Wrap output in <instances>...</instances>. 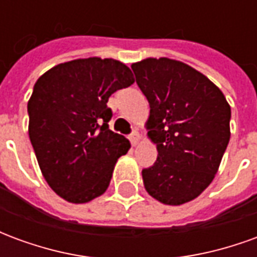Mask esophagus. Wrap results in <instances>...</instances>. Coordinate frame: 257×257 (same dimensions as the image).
Returning a JSON list of instances; mask_svg holds the SVG:
<instances>
[{"label":"esophagus","instance_id":"1","mask_svg":"<svg viewBox=\"0 0 257 257\" xmlns=\"http://www.w3.org/2000/svg\"><path fill=\"white\" fill-rule=\"evenodd\" d=\"M129 140H131V143H132V146H138V145H139L140 135L138 134V131H134L132 134L129 135Z\"/></svg>","mask_w":257,"mask_h":257}]
</instances>
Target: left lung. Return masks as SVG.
Masks as SVG:
<instances>
[{"instance_id":"1","label":"left lung","mask_w":257,"mask_h":257,"mask_svg":"<svg viewBox=\"0 0 257 257\" xmlns=\"http://www.w3.org/2000/svg\"><path fill=\"white\" fill-rule=\"evenodd\" d=\"M132 70L150 103L147 135L158 150L154 165L142 171L146 190L162 204H186L215 178L230 140L231 108L189 64L149 58Z\"/></svg>"}]
</instances>
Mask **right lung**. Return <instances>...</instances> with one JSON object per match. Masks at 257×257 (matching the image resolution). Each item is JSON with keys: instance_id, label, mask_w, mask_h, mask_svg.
<instances>
[{"instance_id": "obj_1", "label": "right lung", "mask_w": 257, "mask_h": 257, "mask_svg": "<svg viewBox=\"0 0 257 257\" xmlns=\"http://www.w3.org/2000/svg\"><path fill=\"white\" fill-rule=\"evenodd\" d=\"M135 82L114 59H77L37 79L27 103L29 136L49 187L68 202L85 204L104 193L115 162L131 143L108 129V97Z\"/></svg>"}]
</instances>
